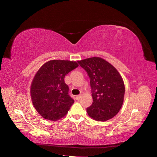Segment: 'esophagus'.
Returning a JSON list of instances; mask_svg holds the SVG:
<instances>
[{"label":"esophagus","mask_w":157,"mask_h":157,"mask_svg":"<svg viewBox=\"0 0 157 157\" xmlns=\"http://www.w3.org/2000/svg\"><path fill=\"white\" fill-rule=\"evenodd\" d=\"M81 97H82V96H81V95H77L76 97H75V98H76L77 100H80Z\"/></svg>","instance_id":"34e87169"}]
</instances>
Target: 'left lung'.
<instances>
[{
  "label": "left lung",
  "instance_id": "obj_1",
  "mask_svg": "<svg viewBox=\"0 0 157 157\" xmlns=\"http://www.w3.org/2000/svg\"><path fill=\"white\" fill-rule=\"evenodd\" d=\"M90 78L93 104L87 108L88 115L98 121H105L118 113L124 101V84L113 65L94 57L78 60Z\"/></svg>",
  "mask_w": 157,
  "mask_h": 157
}]
</instances>
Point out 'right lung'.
<instances>
[{"mask_svg":"<svg viewBox=\"0 0 157 157\" xmlns=\"http://www.w3.org/2000/svg\"><path fill=\"white\" fill-rule=\"evenodd\" d=\"M78 67L75 61L52 60L44 63L35 74L31 97L34 107L43 118L57 121L67 114L74 100L68 94L64 77Z\"/></svg>","mask_w":157,"mask_h":157,"instance_id":"obj_1","label":"right lung"}]
</instances>
